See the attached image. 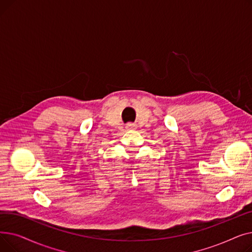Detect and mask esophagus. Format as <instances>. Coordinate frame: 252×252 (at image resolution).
Wrapping results in <instances>:
<instances>
[{
    "instance_id": "34e87169",
    "label": "esophagus",
    "mask_w": 252,
    "mask_h": 252,
    "mask_svg": "<svg viewBox=\"0 0 252 252\" xmlns=\"http://www.w3.org/2000/svg\"><path fill=\"white\" fill-rule=\"evenodd\" d=\"M126 129H128V130H134V129L137 128V125H136V124H133V123H129V124H127V125L126 126Z\"/></svg>"
}]
</instances>
